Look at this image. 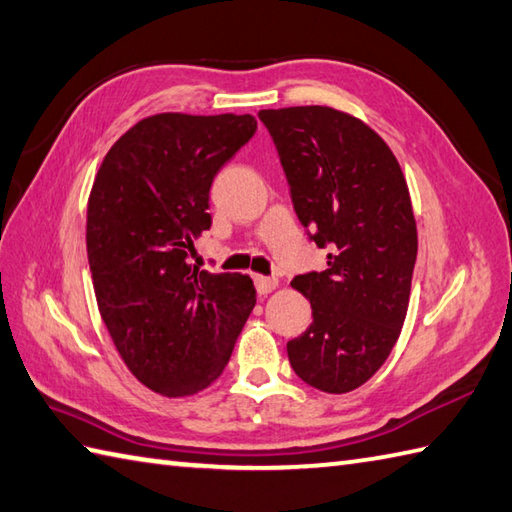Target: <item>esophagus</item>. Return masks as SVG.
<instances>
[{
  "label": "esophagus",
  "instance_id": "34e87169",
  "mask_svg": "<svg viewBox=\"0 0 512 512\" xmlns=\"http://www.w3.org/2000/svg\"><path fill=\"white\" fill-rule=\"evenodd\" d=\"M254 283H256V289H258V294L260 296H267V294H271V291H274L276 287H278V278H274V276H254Z\"/></svg>",
  "mask_w": 512,
  "mask_h": 512
}]
</instances>
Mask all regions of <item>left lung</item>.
Returning a JSON list of instances; mask_svg holds the SVG:
<instances>
[{
  "label": "left lung",
  "instance_id": "left-lung-1",
  "mask_svg": "<svg viewBox=\"0 0 512 512\" xmlns=\"http://www.w3.org/2000/svg\"><path fill=\"white\" fill-rule=\"evenodd\" d=\"M291 185L300 223L327 269L296 276L314 322L287 342L309 387L349 393L373 378L400 338L409 309L417 227L395 154L367 123L329 106L260 110Z\"/></svg>",
  "mask_w": 512,
  "mask_h": 512
}]
</instances>
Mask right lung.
I'll list each match as a JSON object with an SVG mask.
<instances>
[{"label":"right lung","instance_id":"obj_1","mask_svg":"<svg viewBox=\"0 0 512 512\" xmlns=\"http://www.w3.org/2000/svg\"><path fill=\"white\" fill-rule=\"evenodd\" d=\"M254 132L252 114H152L114 141L92 183L86 247L99 314L125 367L165 398L221 378L256 305L247 274L187 260L212 225L216 172Z\"/></svg>","mask_w":512,"mask_h":512}]
</instances>
